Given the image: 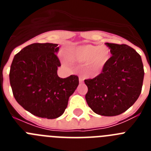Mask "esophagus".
<instances>
[{
  "instance_id": "34e87169",
  "label": "esophagus",
  "mask_w": 151,
  "mask_h": 151,
  "mask_svg": "<svg viewBox=\"0 0 151 151\" xmlns=\"http://www.w3.org/2000/svg\"><path fill=\"white\" fill-rule=\"evenodd\" d=\"M83 82H84L83 77H82V76H80V77H79V82H80V83H83Z\"/></svg>"
}]
</instances>
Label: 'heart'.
Masks as SVG:
<instances>
[{
  "mask_svg": "<svg viewBox=\"0 0 151 151\" xmlns=\"http://www.w3.org/2000/svg\"><path fill=\"white\" fill-rule=\"evenodd\" d=\"M111 50L106 45H83L77 47L69 54V59L78 63H86L88 73L94 76L99 75L111 58Z\"/></svg>",
  "mask_w": 151,
  "mask_h": 151,
  "instance_id": "b5f03b06",
  "label": "heart"
}]
</instances>
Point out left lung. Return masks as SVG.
<instances>
[{
	"instance_id": "8db88e82",
	"label": "left lung",
	"mask_w": 151,
	"mask_h": 151,
	"mask_svg": "<svg viewBox=\"0 0 151 151\" xmlns=\"http://www.w3.org/2000/svg\"><path fill=\"white\" fill-rule=\"evenodd\" d=\"M112 57L101 74L85 80L88 86L85 99L95 113L114 116L124 113L139 97L143 85L141 57L126 45L106 43Z\"/></svg>"
}]
</instances>
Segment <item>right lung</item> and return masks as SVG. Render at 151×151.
Segmentation results:
<instances>
[{"mask_svg": "<svg viewBox=\"0 0 151 151\" xmlns=\"http://www.w3.org/2000/svg\"><path fill=\"white\" fill-rule=\"evenodd\" d=\"M57 44L35 43L14 57L10 82L16 101L33 115L56 119L67 107L69 97L78 85V77L61 78L57 75L60 62Z\"/></svg>", "mask_w": 151, "mask_h": 151, "instance_id": "1", "label": "right lung"}]
</instances>
